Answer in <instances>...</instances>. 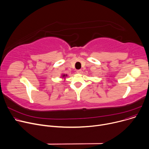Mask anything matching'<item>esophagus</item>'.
I'll return each mask as SVG.
<instances>
[{
    "mask_svg": "<svg viewBox=\"0 0 149 149\" xmlns=\"http://www.w3.org/2000/svg\"><path fill=\"white\" fill-rule=\"evenodd\" d=\"M76 72H77V73H81L82 72V70H77Z\"/></svg>",
    "mask_w": 149,
    "mask_h": 149,
    "instance_id": "obj_1",
    "label": "esophagus"
}]
</instances>
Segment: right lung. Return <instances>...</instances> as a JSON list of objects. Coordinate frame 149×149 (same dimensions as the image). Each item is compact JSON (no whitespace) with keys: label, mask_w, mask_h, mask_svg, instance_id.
Listing matches in <instances>:
<instances>
[{"label":"right lung","mask_w":149,"mask_h":149,"mask_svg":"<svg viewBox=\"0 0 149 149\" xmlns=\"http://www.w3.org/2000/svg\"><path fill=\"white\" fill-rule=\"evenodd\" d=\"M65 76H67V74H63L62 77H65Z\"/></svg>","instance_id":"add662e5"}]
</instances>
